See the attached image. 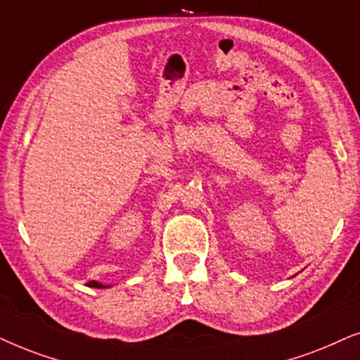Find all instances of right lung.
Returning <instances> with one entry per match:
<instances>
[{
    "label": "right lung",
    "instance_id": "1",
    "mask_svg": "<svg viewBox=\"0 0 360 360\" xmlns=\"http://www.w3.org/2000/svg\"><path fill=\"white\" fill-rule=\"evenodd\" d=\"M89 286L90 288H108V285L98 283V281H89Z\"/></svg>",
    "mask_w": 360,
    "mask_h": 360
}]
</instances>
